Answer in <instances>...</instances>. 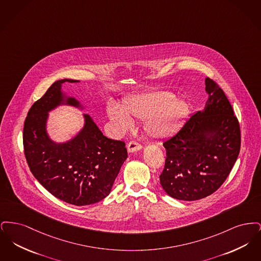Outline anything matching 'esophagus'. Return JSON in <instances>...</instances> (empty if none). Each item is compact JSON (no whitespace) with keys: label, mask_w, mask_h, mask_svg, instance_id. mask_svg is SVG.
I'll list each match as a JSON object with an SVG mask.
<instances>
[{"label":"esophagus","mask_w":261,"mask_h":261,"mask_svg":"<svg viewBox=\"0 0 261 261\" xmlns=\"http://www.w3.org/2000/svg\"><path fill=\"white\" fill-rule=\"evenodd\" d=\"M141 149H142V146H141L140 144H138L135 141L130 142V143L128 144V146H127L128 152H130V153H131V152H134V151H137V150H140Z\"/></svg>","instance_id":"obj_1"}]
</instances>
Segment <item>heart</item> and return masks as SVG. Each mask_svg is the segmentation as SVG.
Returning <instances> with one entry per match:
<instances>
[{"mask_svg":"<svg viewBox=\"0 0 261 261\" xmlns=\"http://www.w3.org/2000/svg\"><path fill=\"white\" fill-rule=\"evenodd\" d=\"M190 113L186 99L175 98L166 91H156L131 97L123 108L112 102L108 116L116 132L123 134L134 126L133 119L144 121V131L151 139L172 136Z\"/></svg>","mask_w":261,"mask_h":261,"instance_id":"heart-1","label":"heart"}]
</instances>
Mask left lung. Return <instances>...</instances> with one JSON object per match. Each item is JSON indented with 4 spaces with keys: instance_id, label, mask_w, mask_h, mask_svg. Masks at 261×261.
<instances>
[{
    "instance_id": "obj_1",
    "label": "left lung",
    "mask_w": 261,
    "mask_h": 261,
    "mask_svg": "<svg viewBox=\"0 0 261 261\" xmlns=\"http://www.w3.org/2000/svg\"><path fill=\"white\" fill-rule=\"evenodd\" d=\"M204 109L195 112L163 142L165 165L160 176L165 193L180 200L203 199L219 189L241 148L240 125L223 90L205 78Z\"/></svg>"
}]
</instances>
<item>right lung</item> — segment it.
<instances>
[{
    "label": "right lung",
    "instance_id": "add662e5",
    "mask_svg": "<svg viewBox=\"0 0 261 261\" xmlns=\"http://www.w3.org/2000/svg\"><path fill=\"white\" fill-rule=\"evenodd\" d=\"M65 82L79 81H56L27 113L23 128L25 158L33 176L53 196L83 206L110 195L128 155L124 143L105 136L87 113H82L84 123L74 136L64 142L50 138V112L62 106L85 111L80 100L63 91Z\"/></svg>",
    "mask_w": 261,
    "mask_h": 261
}]
</instances>
